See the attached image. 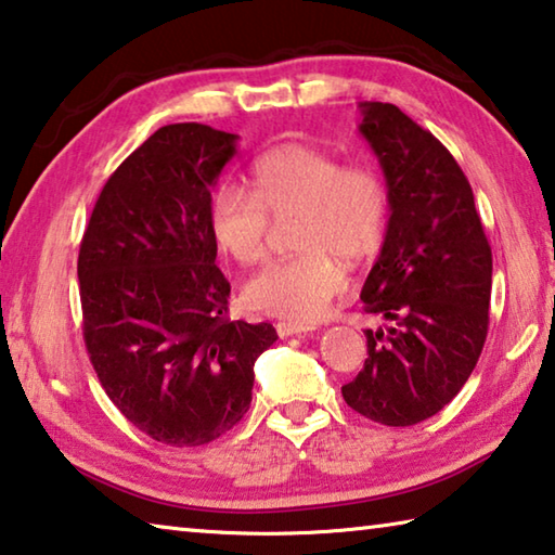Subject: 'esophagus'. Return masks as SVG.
I'll list each match as a JSON object with an SVG mask.
<instances>
[{
	"label": "esophagus",
	"instance_id": "34e87169",
	"mask_svg": "<svg viewBox=\"0 0 555 555\" xmlns=\"http://www.w3.org/2000/svg\"><path fill=\"white\" fill-rule=\"evenodd\" d=\"M313 331V325H304V323H291V321H281L276 323V333L279 337H291V335H300Z\"/></svg>",
	"mask_w": 555,
	"mask_h": 555
}]
</instances>
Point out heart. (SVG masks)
I'll return each mask as SVG.
<instances>
[{"mask_svg": "<svg viewBox=\"0 0 555 555\" xmlns=\"http://www.w3.org/2000/svg\"><path fill=\"white\" fill-rule=\"evenodd\" d=\"M249 191L222 183L208 205L212 240L242 267L267 255L271 220L291 222L298 255L274 261L244 286L251 311L311 323L347 291L338 259L377 255L389 224V188L377 168L345 166L327 149L284 142L249 166Z\"/></svg>", "mask_w": 555, "mask_h": 555, "instance_id": "1", "label": "heart"}]
</instances>
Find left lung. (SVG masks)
Wrapping results in <instances>:
<instances>
[{
  "instance_id": "1",
  "label": "left lung",
  "mask_w": 555,
  "mask_h": 555,
  "mask_svg": "<svg viewBox=\"0 0 555 555\" xmlns=\"http://www.w3.org/2000/svg\"><path fill=\"white\" fill-rule=\"evenodd\" d=\"M360 134L389 188V224L362 286L367 335L347 406L384 426L421 424L457 397L490 325L492 249L463 168L389 102H360Z\"/></svg>"
}]
</instances>
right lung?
<instances>
[{
	"mask_svg": "<svg viewBox=\"0 0 555 555\" xmlns=\"http://www.w3.org/2000/svg\"><path fill=\"white\" fill-rule=\"evenodd\" d=\"M237 134L166 125L102 188L78 255L82 335L112 403L158 443L195 448L228 434L251 403L271 323L228 318L215 264L212 188Z\"/></svg>",
	"mask_w": 555,
	"mask_h": 555,
	"instance_id": "1",
	"label": "right lung"
}]
</instances>
